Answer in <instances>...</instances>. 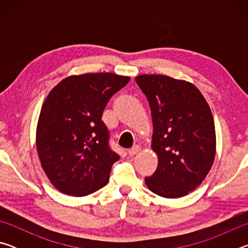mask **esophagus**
I'll return each mask as SVG.
<instances>
[{
  "label": "esophagus",
  "instance_id": "1",
  "mask_svg": "<svg viewBox=\"0 0 248 248\" xmlns=\"http://www.w3.org/2000/svg\"><path fill=\"white\" fill-rule=\"evenodd\" d=\"M140 150H141L140 146H139V145H136V146H133L132 149H130V150L128 151V153H129L130 156H133V155H136L138 152H139Z\"/></svg>",
  "mask_w": 248,
  "mask_h": 248
}]
</instances>
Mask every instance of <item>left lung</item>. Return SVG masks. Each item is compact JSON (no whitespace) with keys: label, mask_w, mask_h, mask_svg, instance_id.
Listing matches in <instances>:
<instances>
[{"label":"left lung","mask_w":248,"mask_h":248,"mask_svg":"<svg viewBox=\"0 0 248 248\" xmlns=\"http://www.w3.org/2000/svg\"><path fill=\"white\" fill-rule=\"evenodd\" d=\"M151 108V148L158 164L144 182L163 198H180L207 177L217 152L215 120L209 104L194 84L162 74L136 78Z\"/></svg>","instance_id":"obj_1"}]
</instances>
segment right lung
Here are the masks:
<instances>
[{
  "label": "right lung",
  "mask_w": 248,
  "mask_h": 248,
  "mask_svg": "<svg viewBox=\"0 0 248 248\" xmlns=\"http://www.w3.org/2000/svg\"><path fill=\"white\" fill-rule=\"evenodd\" d=\"M129 81L110 72L70 75L46 97L36 148L48 179L62 194L84 197L107 185L119 156L109 149L102 116L108 100Z\"/></svg>",
  "instance_id": "right-lung-1"
}]
</instances>
